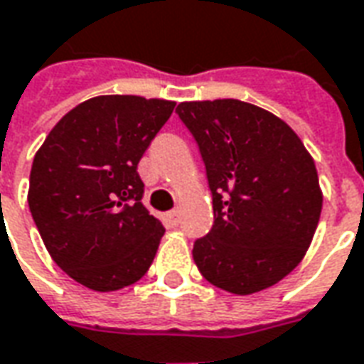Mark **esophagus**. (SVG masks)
<instances>
[{"instance_id":"esophagus-1","label":"esophagus","mask_w":364,"mask_h":364,"mask_svg":"<svg viewBox=\"0 0 364 364\" xmlns=\"http://www.w3.org/2000/svg\"><path fill=\"white\" fill-rule=\"evenodd\" d=\"M164 225L166 228H176L178 223H180V210H170L164 213Z\"/></svg>"}]
</instances>
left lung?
I'll list each match as a JSON object with an SVG mask.
<instances>
[{"instance_id":"1","label":"left lung","mask_w":364,"mask_h":364,"mask_svg":"<svg viewBox=\"0 0 364 364\" xmlns=\"http://www.w3.org/2000/svg\"><path fill=\"white\" fill-rule=\"evenodd\" d=\"M213 196V228L194 245L210 284L247 296L290 274L311 245L323 194L294 129L241 100L182 102Z\"/></svg>"}]
</instances>
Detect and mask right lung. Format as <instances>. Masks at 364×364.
<instances>
[{"label":"right lung","mask_w":364,"mask_h":364,"mask_svg":"<svg viewBox=\"0 0 364 364\" xmlns=\"http://www.w3.org/2000/svg\"><path fill=\"white\" fill-rule=\"evenodd\" d=\"M168 100L97 95L58 121L33 159L31 215L78 284L113 292L153 264L164 228L141 203L136 164L174 109Z\"/></svg>","instance_id":"add662e5"}]
</instances>
